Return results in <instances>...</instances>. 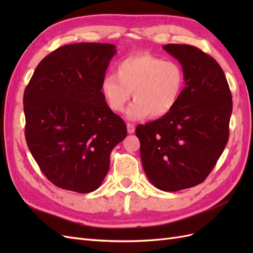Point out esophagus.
Masks as SVG:
<instances>
[{
    "instance_id": "obj_1",
    "label": "esophagus",
    "mask_w": 253,
    "mask_h": 253,
    "mask_svg": "<svg viewBox=\"0 0 253 253\" xmlns=\"http://www.w3.org/2000/svg\"><path fill=\"white\" fill-rule=\"evenodd\" d=\"M126 127H127V133H128V134H133V133L135 132V126H134V125L127 124V125H126Z\"/></svg>"
}]
</instances>
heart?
Wrapping results in <instances>:
<instances>
[{
	"instance_id": "b5f03b06",
	"label": "heart",
	"mask_w": 253,
	"mask_h": 253,
	"mask_svg": "<svg viewBox=\"0 0 253 253\" xmlns=\"http://www.w3.org/2000/svg\"><path fill=\"white\" fill-rule=\"evenodd\" d=\"M182 67L175 61L164 60L142 52L120 60L116 74H108L101 82V91L109 108L122 113L129 99L134 102L126 111L128 120L148 116L163 118L177 106L185 90Z\"/></svg>"
}]
</instances>
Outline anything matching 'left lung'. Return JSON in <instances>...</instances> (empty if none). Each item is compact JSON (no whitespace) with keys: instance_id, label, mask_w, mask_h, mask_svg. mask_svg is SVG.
I'll return each mask as SVG.
<instances>
[{"instance_id":"8db88e82","label":"left lung","mask_w":253,"mask_h":253,"mask_svg":"<svg viewBox=\"0 0 253 253\" xmlns=\"http://www.w3.org/2000/svg\"><path fill=\"white\" fill-rule=\"evenodd\" d=\"M163 48L178 60L186 86L167 116L136 127L145 175L157 189L175 192L203 182L229 138L232 96L224 71L209 55L187 44Z\"/></svg>"}]
</instances>
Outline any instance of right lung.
I'll use <instances>...</instances> for the list:
<instances>
[{
	"label": "right lung",
	"instance_id": "1",
	"mask_svg": "<svg viewBox=\"0 0 253 253\" xmlns=\"http://www.w3.org/2000/svg\"><path fill=\"white\" fill-rule=\"evenodd\" d=\"M116 46L64 45L45 57L24 91L25 137L53 185L89 193L102 183L126 126L106 104L101 82Z\"/></svg>",
	"mask_w": 253,
	"mask_h": 253
}]
</instances>
